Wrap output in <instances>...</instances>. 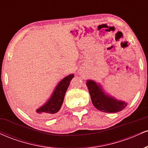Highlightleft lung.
Segmentation results:
<instances>
[{
	"label": "left lung",
	"mask_w": 148,
	"mask_h": 148,
	"mask_svg": "<svg viewBox=\"0 0 148 148\" xmlns=\"http://www.w3.org/2000/svg\"><path fill=\"white\" fill-rule=\"evenodd\" d=\"M86 86L90 95L92 103L99 111L105 113H117L126 107V102L106 95L101 86L95 81L88 80Z\"/></svg>",
	"instance_id": "1"
}]
</instances>
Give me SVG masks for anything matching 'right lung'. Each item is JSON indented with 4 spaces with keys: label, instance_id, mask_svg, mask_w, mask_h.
Listing matches in <instances>:
<instances>
[{
    "label": "right lung",
    "instance_id": "1",
    "mask_svg": "<svg viewBox=\"0 0 148 148\" xmlns=\"http://www.w3.org/2000/svg\"><path fill=\"white\" fill-rule=\"evenodd\" d=\"M74 76L73 74H69L61 80L54 89L53 92L48 101L33 113L34 117L39 119H47L53 116L58 112L63 103L66 91Z\"/></svg>",
    "mask_w": 148,
    "mask_h": 148
}]
</instances>
